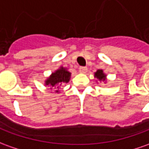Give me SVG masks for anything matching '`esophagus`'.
I'll return each instance as SVG.
<instances>
[{
  "label": "esophagus",
  "mask_w": 149,
  "mask_h": 149,
  "mask_svg": "<svg viewBox=\"0 0 149 149\" xmlns=\"http://www.w3.org/2000/svg\"><path fill=\"white\" fill-rule=\"evenodd\" d=\"M79 72L80 73H86L88 71V68L87 67H85V66H80L79 68Z\"/></svg>",
  "instance_id": "esophagus-1"
}]
</instances>
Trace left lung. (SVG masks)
<instances>
[{"label": "left lung", "instance_id": "obj_1", "mask_svg": "<svg viewBox=\"0 0 149 149\" xmlns=\"http://www.w3.org/2000/svg\"><path fill=\"white\" fill-rule=\"evenodd\" d=\"M94 77L96 78L99 81H103L104 83H106V81H107L106 74H104L102 70H97L96 72L94 73Z\"/></svg>", "mask_w": 149, "mask_h": 149}]
</instances>
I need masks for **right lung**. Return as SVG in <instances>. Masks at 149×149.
Listing matches in <instances>:
<instances>
[{"label": "right lung", "instance_id": "obj_1", "mask_svg": "<svg viewBox=\"0 0 149 149\" xmlns=\"http://www.w3.org/2000/svg\"><path fill=\"white\" fill-rule=\"evenodd\" d=\"M71 73L70 72L67 68L60 66L54 72L50 74L49 78L45 81V86H49L50 89H56L55 92L58 93L59 89L65 84H67L70 79Z\"/></svg>", "mask_w": 149, "mask_h": 149}]
</instances>
